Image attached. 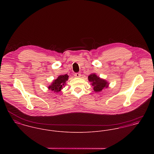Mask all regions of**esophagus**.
Wrapping results in <instances>:
<instances>
[{
	"instance_id": "1",
	"label": "esophagus",
	"mask_w": 154,
	"mask_h": 154,
	"mask_svg": "<svg viewBox=\"0 0 154 154\" xmlns=\"http://www.w3.org/2000/svg\"><path fill=\"white\" fill-rule=\"evenodd\" d=\"M74 75H75V77H76V78H80L81 76V73H75Z\"/></svg>"
}]
</instances>
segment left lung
I'll list each match as a JSON object with an SVG mask.
<instances>
[{
    "instance_id": "obj_1",
    "label": "left lung",
    "mask_w": 154,
    "mask_h": 154,
    "mask_svg": "<svg viewBox=\"0 0 154 154\" xmlns=\"http://www.w3.org/2000/svg\"><path fill=\"white\" fill-rule=\"evenodd\" d=\"M88 81L93 87V89L96 92L102 91L104 89L109 87V83L105 79L101 78L95 73H92L88 76Z\"/></svg>"
}]
</instances>
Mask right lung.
<instances>
[{
  "mask_svg": "<svg viewBox=\"0 0 154 154\" xmlns=\"http://www.w3.org/2000/svg\"><path fill=\"white\" fill-rule=\"evenodd\" d=\"M69 79V76L66 75H62L57 77V78L54 80L51 85H50L48 88L52 91L59 92L62 91L63 88L66 85V82Z\"/></svg>",
  "mask_w": 154,
  "mask_h": 154,
  "instance_id": "right-lung-1",
  "label": "right lung"
}]
</instances>
